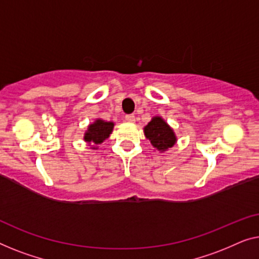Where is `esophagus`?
<instances>
[{"label": "esophagus", "mask_w": 259, "mask_h": 259, "mask_svg": "<svg viewBox=\"0 0 259 259\" xmlns=\"http://www.w3.org/2000/svg\"><path fill=\"white\" fill-rule=\"evenodd\" d=\"M125 121L129 123H134L135 122V116L134 115H126L125 116Z\"/></svg>", "instance_id": "esophagus-1"}]
</instances>
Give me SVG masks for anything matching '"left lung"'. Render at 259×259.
Here are the masks:
<instances>
[{"label": "left lung", "mask_w": 259, "mask_h": 259, "mask_svg": "<svg viewBox=\"0 0 259 259\" xmlns=\"http://www.w3.org/2000/svg\"><path fill=\"white\" fill-rule=\"evenodd\" d=\"M143 130L144 136L150 141L155 150L159 152L167 151L177 143V137L174 129L161 116H154Z\"/></svg>", "instance_id": "8db88e82"}]
</instances>
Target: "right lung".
I'll list each match as a JSON object with an SVG mask.
<instances>
[{
	"label": "right lung",
	"instance_id": "add662e5",
	"mask_svg": "<svg viewBox=\"0 0 259 259\" xmlns=\"http://www.w3.org/2000/svg\"><path fill=\"white\" fill-rule=\"evenodd\" d=\"M114 122H107L102 118H96L88 125L83 140L93 150H97L98 145L103 143L110 136L112 130H114Z\"/></svg>",
	"mask_w": 259,
	"mask_h": 259
}]
</instances>
